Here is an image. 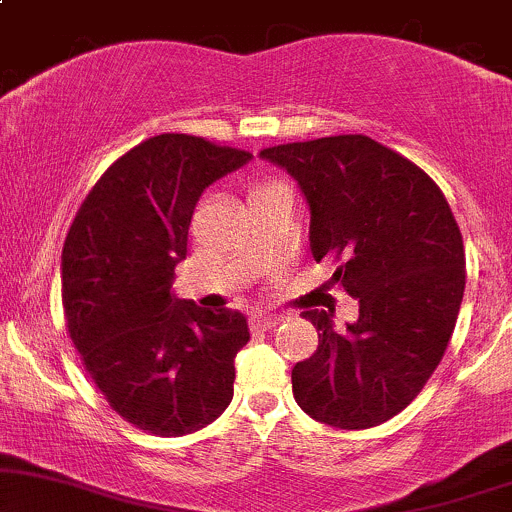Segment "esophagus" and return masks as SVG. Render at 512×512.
I'll list each match as a JSON object with an SVG mask.
<instances>
[{
    "mask_svg": "<svg viewBox=\"0 0 512 512\" xmlns=\"http://www.w3.org/2000/svg\"><path fill=\"white\" fill-rule=\"evenodd\" d=\"M281 322L279 315H267V313H257L250 317V330L252 332H267L272 330V327H276Z\"/></svg>",
    "mask_w": 512,
    "mask_h": 512,
    "instance_id": "obj_1",
    "label": "esophagus"
}]
</instances>
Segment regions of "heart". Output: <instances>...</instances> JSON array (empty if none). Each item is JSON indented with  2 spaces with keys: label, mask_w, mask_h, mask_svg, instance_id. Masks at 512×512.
<instances>
[{
  "label": "heart",
  "mask_w": 512,
  "mask_h": 512,
  "mask_svg": "<svg viewBox=\"0 0 512 512\" xmlns=\"http://www.w3.org/2000/svg\"><path fill=\"white\" fill-rule=\"evenodd\" d=\"M272 185H279V182H276V180H257V182H252V185H250V192L267 190V187H272Z\"/></svg>",
  "instance_id": "obj_1"
}]
</instances>
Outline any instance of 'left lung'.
Returning a JSON list of instances; mask_svg holds the SVG:
<instances>
[{"mask_svg": "<svg viewBox=\"0 0 512 512\" xmlns=\"http://www.w3.org/2000/svg\"><path fill=\"white\" fill-rule=\"evenodd\" d=\"M262 158L298 180L315 262L358 301L346 332L327 310H303L317 351L291 370L293 397L320 424L361 431L424 390L455 330L464 245L431 175L363 134L269 146Z\"/></svg>", "mask_w": 512, "mask_h": 512, "instance_id": "1", "label": "left lung"}]
</instances>
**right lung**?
I'll list each match as a JSON object with an SVG mask.
<instances>
[{
	"label": "right lung",
	"instance_id": "obj_1",
	"mask_svg": "<svg viewBox=\"0 0 512 512\" xmlns=\"http://www.w3.org/2000/svg\"><path fill=\"white\" fill-rule=\"evenodd\" d=\"M252 154L158 134L101 175L62 250V305L86 373L122 419L161 438L199 431L233 399L243 313L170 293L192 214L214 180Z\"/></svg>",
	"mask_w": 512,
	"mask_h": 512
}]
</instances>
